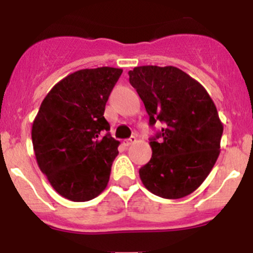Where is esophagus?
Masks as SVG:
<instances>
[{"label": "esophagus", "mask_w": 253, "mask_h": 253, "mask_svg": "<svg viewBox=\"0 0 253 253\" xmlns=\"http://www.w3.org/2000/svg\"><path fill=\"white\" fill-rule=\"evenodd\" d=\"M136 141H137L136 137L131 136L128 139H126V141H125V144H126V145H131V144H133V143L136 142Z\"/></svg>", "instance_id": "34e87169"}]
</instances>
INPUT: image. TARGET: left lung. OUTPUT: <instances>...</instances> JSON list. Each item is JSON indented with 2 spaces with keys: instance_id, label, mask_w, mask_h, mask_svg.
I'll return each instance as SVG.
<instances>
[{
  "instance_id": "1",
  "label": "left lung",
  "mask_w": 253,
  "mask_h": 253,
  "mask_svg": "<svg viewBox=\"0 0 253 253\" xmlns=\"http://www.w3.org/2000/svg\"><path fill=\"white\" fill-rule=\"evenodd\" d=\"M128 76L150 126L164 125L150 138L152 158L139 169L143 185L168 200L188 196L206 180L220 153L223 124L215 105L206 89L177 67L141 66Z\"/></svg>"
}]
</instances>
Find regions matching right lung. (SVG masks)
<instances>
[{
  "instance_id": "1",
  "label": "right lung",
  "mask_w": 253,
  "mask_h": 253,
  "mask_svg": "<svg viewBox=\"0 0 253 253\" xmlns=\"http://www.w3.org/2000/svg\"><path fill=\"white\" fill-rule=\"evenodd\" d=\"M121 73L114 67L71 73L48 91L33 122L40 170L73 202L93 200L108 186L120 142L109 133L104 111Z\"/></svg>"
}]
</instances>
